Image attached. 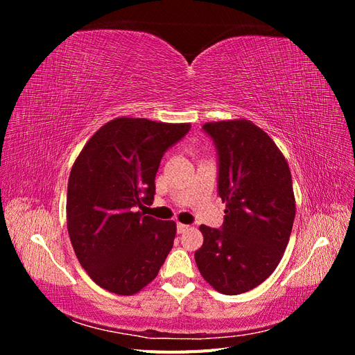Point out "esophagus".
I'll return each instance as SVG.
<instances>
[{
  "instance_id": "34e87169",
  "label": "esophagus",
  "mask_w": 355,
  "mask_h": 355,
  "mask_svg": "<svg viewBox=\"0 0 355 355\" xmlns=\"http://www.w3.org/2000/svg\"><path fill=\"white\" fill-rule=\"evenodd\" d=\"M188 228H189V227H188V225H185V223H180V222L178 223V232H179V234H184Z\"/></svg>"
}]
</instances>
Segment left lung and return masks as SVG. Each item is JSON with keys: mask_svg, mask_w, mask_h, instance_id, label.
<instances>
[{"mask_svg": "<svg viewBox=\"0 0 355 355\" xmlns=\"http://www.w3.org/2000/svg\"><path fill=\"white\" fill-rule=\"evenodd\" d=\"M219 153L222 230L201 225L200 274L216 292L240 295L262 284L280 263L292 234L296 201L283 153L245 118L202 125Z\"/></svg>", "mask_w": 355, "mask_h": 355, "instance_id": "1", "label": "left lung"}]
</instances>
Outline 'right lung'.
I'll return each mask as SVG.
<instances>
[{
	"mask_svg": "<svg viewBox=\"0 0 355 355\" xmlns=\"http://www.w3.org/2000/svg\"><path fill=\"white\" fill-rule=\"evenodd\" d=\"M191 124L118 116L96 132L73 161L67 223L77 259L92 280L115 295L151 283L176 237V222L144 216L166 149Z\"/></svg>",
	"mask_w": 355,
	"mask_h": 355,
	"instance_id": "obj_1",
	"label": "right lung"
}]
</instances>
